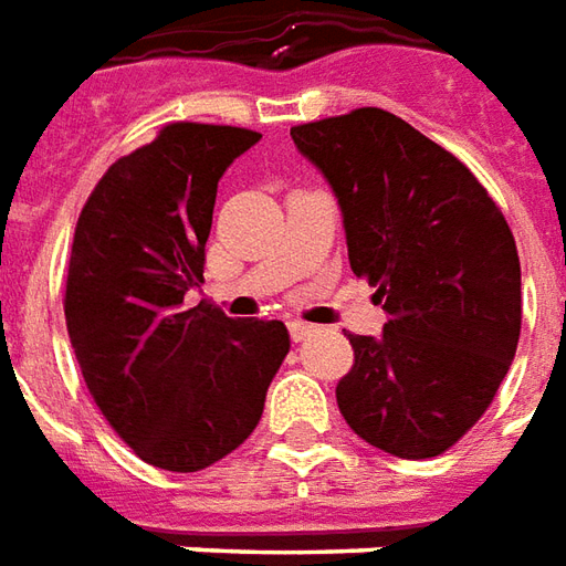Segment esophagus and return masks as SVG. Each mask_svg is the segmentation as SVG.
Returning a JSON list of instances; mask_svg holds the SVG:
<instances>
[{
    "label": "esophagus",
    "instance_id": "34e87169",
    "mask_svg": "<svg viewBox=\"0 0 566 566\" xmlns=\"http://www.w3.org/2000/svg\"><path fill=\"white\" fill-rule=\"evenodd\" d=\"M311 332H314V326H311V323H302V319H292V323H290V338L292 340L311 338Z\"/></svg>",
    "mask_w": 566,
    "mask_h": 566
}]
</instances>
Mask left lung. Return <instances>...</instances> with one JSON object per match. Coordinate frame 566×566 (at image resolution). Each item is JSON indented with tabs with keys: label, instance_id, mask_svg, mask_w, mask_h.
<instances>
[{
	"label": "left lung",
	"instance_id": "left-lung-1",
	"mask_svg": "<svg viewBox=\"0 0 566 566\" xmlns=\"http://www.w3.org/2000/svg\"><path fill=\"white\" fill-rule=\"evenodd\" d=\"M344 212L347 255L387 311L350 335L335 396L350 430L405 460L444 454L494 402L521 335V264L506 216L463 161L392 112L290 130Z\"/></svg>",
	"mask_w": 566,
	"mask_h": 566
}]
</instances>
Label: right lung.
I'll list each match as a JSON object with an SVG mask.
<instances>
[{"mask_svg":"<svg viewBox=\"0 0 566 566\" xmlns=\"http://www.w3.org/2000/svg\"><path fill=\"white\" fill-rule=\"evenodd\" d=\"M262 134L164 124L103 174L82 207L63 314L87 392L139 460L198 472L250 439L290 354L280 319H231L203 283L216 188Z\"/></svg>","mask_w":566,"mask_h":566,"instance_id":"add662e5","label":"right lung"}]
</instances>
